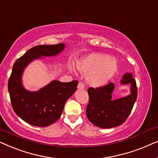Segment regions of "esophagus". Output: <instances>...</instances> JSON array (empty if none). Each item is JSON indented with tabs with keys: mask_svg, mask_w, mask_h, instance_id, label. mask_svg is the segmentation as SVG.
<instances>
[{
	"mask_svg": "<svg viewBox=\"0 0 158 158\" xmlns=\"http://www.w3.org/2000/svg\"><path fill=\"white\" fill-rule=\"evenodd\" d=\"M77 87H78V89H84V88H85V84L82 83V82H79V84H78Z\"/></svg>",
	"mask_w": 158,
	"mask_h": 158,
	"instance_id": "1",
	"label": "esophagus"
}]
</instances>
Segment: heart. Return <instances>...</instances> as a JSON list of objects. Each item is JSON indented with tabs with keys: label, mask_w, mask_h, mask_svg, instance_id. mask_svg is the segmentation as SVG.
Here are the masks:
<instances>
[{
	"label": "heart",
	"mask_w": 158,
	"mask_h": 158,
	"mask_svg": "<svg viewBox=\"0 0 158 158\" xmlns=\"http://www.w3.org/2000/svg\"><path fill=\"white\" fill-rule=\"evenodd\" d=\"M77 70L87 74V81L93 87H101L110 80L118 70L117 60L102 53H92L78 60Z\"/></svg>",
	"instance_id": "obj_1"
}]
</instances>
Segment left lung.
<instances>
[{
    "label": "left lung",
    "instance_id": "obj_1",
    "mask_svg": "<svg viewBox=\"0 0 158 158\" xmlns=\"http://www.w3.org/2000/svg\"><path fill=\"white\" fill-rule=\"evenodd\" d=\"M121 84L131 85V94L125 98L112 100L114 85L112 82L102 87H89L87 90L89 102L86 109L88 119L96 127L108 129L123 124L129 117L137 97L136 80L131 73L123 77Z\"/></svg>",
    "mask_w": 158,
    "mask_h": 158
}]
</instances>
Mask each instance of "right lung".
I'll use <instances>...</instances> for the list:
<instances>
[{
    "instance_id": "obj_1",
    "label": "right lung",
    "mask_w": 158,
    "mask_h": 158,
    "mask_svg": "<svg viewBox=\"0 0 158 158\" xmlns=\"http://www.w3.org/2000/svg\"><path fill=\"white\" fill-rule=\"evenodd\" d=\"M64 47V43L35 46L14 63L8 82L10 102L16 114L29 124L44 127L55 123L61 115L67 100L77 90V80L52 81L37 92H29L22 86L23 71L29 63L41 56H56Z\"/></svg>"
}]
</instances>
